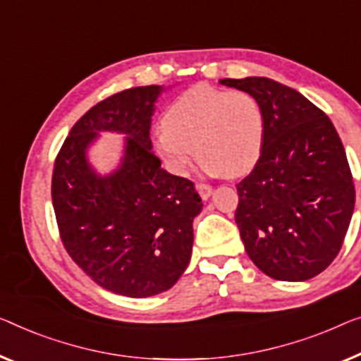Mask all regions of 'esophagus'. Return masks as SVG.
Returning a JSON list of instances; mask_svg holds the SVG:
<instances>
[{"instance_id": "1", "label": "esophagus", "mask_w": 361, "mask_h": 361, "mask_svg": "<svg viewBox=\"0 0 361 361\" xmlns=\"http://www.w3.org/2000/svg\"><path fill=\"white\" fill-rule=\"evenodd\" d=\"M196 190H197L199 195H201L202 199H207L209 196L212 195V186L207 185V183H197Z\"/></svg>"}]
</instances>
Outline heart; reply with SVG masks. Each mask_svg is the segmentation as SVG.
Here are the masks:
<instances>
[{"label":"heart","mask_w":361,"mask_h":361,"mask_svg":"<svg viewBox=\"0 0 361 361\" xmlns=\"http://www.w3.org/2000/svg\"><path fill=\"white\" fill-rule=\"evenodd\" d=\"M262 136L264 121L255 97L197 84L171 102L164 126L154 134V146L178 175L188 173L197 152L206 170L236 176L259 159Z\"/></svg>","instance_id":"b5f03b06"}]
</instances>
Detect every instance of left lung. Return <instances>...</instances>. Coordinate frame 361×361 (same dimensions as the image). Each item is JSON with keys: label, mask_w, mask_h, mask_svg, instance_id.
<instances>
[{"label": "left lung", "mask_w": 361, "mask_h": 361, "mask_svg": "<svg viewBox=\"0 0 361 361\" xmlns=\"http://www.w3.org/2000/svg\"><path fill=\"white\" fill-rule=\"evenodd\" d=\"M255 97L264 136L238 185L235 222L251 261L276 281H308L336 259L355 207L345 149L324 111L267 78L222 79Z\"/></svg>", "instance_id": "left-lung-1"}]
</instances>
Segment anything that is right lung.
Here are the masks:
<instances>
[{
  "label": "right lung",
  "instance_id": "add662e5",
  "mask_svg": "<svg viewBox=\"0 0 361 361\" xmlns=\"http://www.w3.org/2000/svg\"><path fill=\"white\" fill-rule=\"evenodd\" d=\"M159 92V85L133 87L94 105L64 139L51 176L64 250L95 283L131 298L162 293L181 277L202 209L195 183L165 171L152 152ZM99 130L128 134L126 160L105 179L85 160Z\"/></svg>",
  "mask_w": 361,
  "mask_h": 361
}]
</instances>
